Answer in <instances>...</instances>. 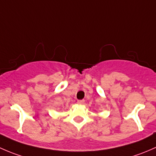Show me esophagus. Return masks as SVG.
Returning <instances> with one entry per match:
<instances>
[{"instance_id": "esophagus-1", "label": "esophagus", "mask_w": 156, "mask_h": 156, "mask_svg": "<svg viewBox=\"0 0 156 156\" xmlns=\"http://www.w3.org/2000/svg\"><path fill=\"white\" fill-rule=\"evenodd\" d=\"M85 103L84 100H79L77 101V104H83Z\"/></svg>"}]
</instances>
